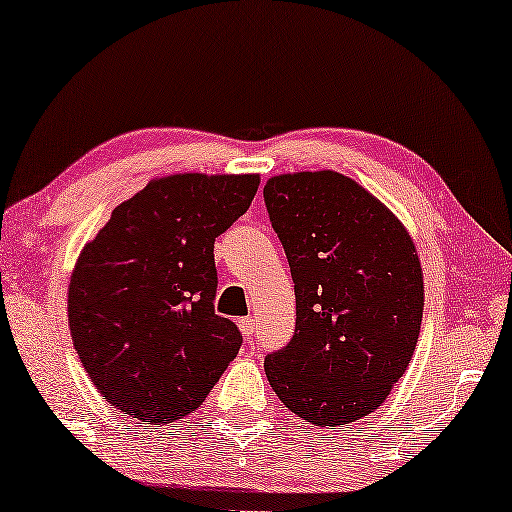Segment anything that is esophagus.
Wrapping results in <instances>:
<instances>
[{"instance_id":"34e87169","label":"esophagus","mask_w":512,"mask_h":512,"mask_svg":"<svg viewBox=\"0 0 512 512\" xmlns=\"http://www.w3.org/2000/svg\"><path fill=\"white\" fill-rule=\"evenodd\" d=\"M237 324H240V331L247 335V338H254V333H256V319L254 317H244V319L237 321Z\"/></svg>"}]
</instances>
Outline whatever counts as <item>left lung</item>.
<instances>
[{
  "mask_svg": "<svg viewBox=\"0 0 512 512\" xmlns=\"http://www.w3.org/2000/svg\"><path fill=\"white\" fill-rule=\"evenodd\" d=\"M263 198L296 289V331L265 356V375L307 422H356L380 408L417 347L424 282L415 244L338 172L272 177Z\"/></svg>",
  "mask_w": 512,
  "mask_h": 512,
  "instance_id": "1",
  "label": "left lung"
}]
</instances>
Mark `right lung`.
Segmentation results:
<instances>
[{
  "instance_id": "1",
  "label": "right lung",
  "mask_w": 512,
  "mask_h": 512,
  "mask_svg": "<svg viewBox=\"0 0 512 512\" xmlns=\"http://www.w3.org/2000/svg\"><path fill=\"white\" fill-rule=\"evenodd\" d=\"M256 174H172L111 212L69 284L74 349L125 415L170 424L200 408L242 347L214 312V240L247 212Z\"/></svg>"
}]
</instances>
